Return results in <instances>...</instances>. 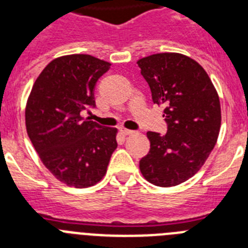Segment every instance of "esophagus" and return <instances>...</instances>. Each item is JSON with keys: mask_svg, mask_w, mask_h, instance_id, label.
Instances as JSON below:
<instances>
[{"mask_svg": "<svg viewBox=\"0 0 248 248\" xmlns=\"http://www.w3.org/2000/svg\"><path fill=\"white\" fill-rule=\"evenodd\" d=\"M120 131H122V134H124V135H131V134H134V131H133V130H129V129H125V128H123Z\"/></svg>", "mask_w": 248, "mask_h": 248, "instance_id": "34e87169", "label": "esophagus"}]
</instances>
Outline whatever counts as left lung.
Instances as JSON below:
<instances>
[{"label":"left lung","instance_id":"obj_1","mask_svg":"<svg viewBox=\"0 0 248 248\" xmlns=\"http://www.w3.org/2000/svg\"><path fill=\"white\" fill-rule=\"evenodd\" d=\"M154 104L163 105L165 135L148 131L150 151L139 168L149 183L176 186L194 176L216 145L221 126L218 94L209 74L181 53H156L138 61Z\"/></svg>","mask_w":248,"mask_h":248}]
</instances>
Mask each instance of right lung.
I'll list each match as a JSON object with an SVG mask.
<instances>
[{"instance_id": "1", "label": "right lung", "mask_w": 248, "mask_h": 248, "mask_svg": "<svg viewBox=\"0 0 248 248\" xmlns=\"http://www.w3.org/2000/svg\"><path fill=\"white\" fill-rule=\"evenodd\" d=\"M110 63L89 54H68L48 63L26 104V129L43 165L68 186L84 189L107 174L117 149V128L84 120L94 107V87Z\"/></svg>"}]
</instances>
